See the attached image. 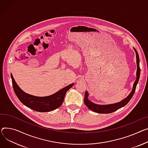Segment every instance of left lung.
Returning <instances> with one entry per match:
<instances>
[{"label": "left lung", "mask_w": 148, "mask_h": 148, "mask_svg": "<svg viewBox=\"0 0 148 148\" xmlns=\"http://www.w3.org/2000/svg\"><path fill=\"white\" fill-rule=\"evenodd\" d=\"M134 51L136 52V61H137V77H136V80L134 83L133 87V89L130 95L128 96L125 99L121 101L119 103H116L114 104H110V105H97L95 104L93 102H92L90 101L88 99V93L86 91L85 92V95H84V102L85 105L87 106L88 109H90V110L93 111V112H97V113H99V114H110L112 113L116 110H118L120 108L126 105L130 101V99L132 98L135 90H136V86L138 83L139 80V77H140V68L139 66V54L137 53V51L134 49Z\"/></svg>", "instance_id": "left-lung-1"}]
</instances>
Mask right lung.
<instances>
[{
    "mask_svg": "<svg viewBox=\"0 0 148 148\" xmlns=\"http://www.w3.org/2000/svg\"><path fill=\"white\" fill-rule=\"evenodd\" d=\"M11 78L14 90L19 100L28 108L41 112H50L60 107L64 102L66 92L74 85L73 83L68 85L52 95L39 97L25 93L16 83L12 74Z\"/></svg>",
    "mask_w": 148,
    "mask_h": 148,
    "instance_id": "add662e5",
    "label": "right lung"
}]
</instances>
